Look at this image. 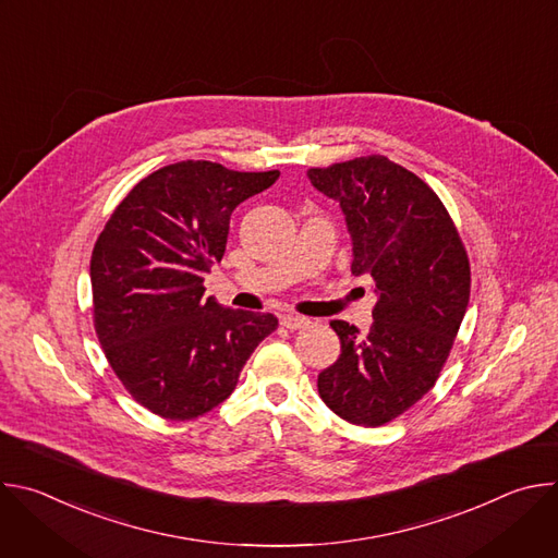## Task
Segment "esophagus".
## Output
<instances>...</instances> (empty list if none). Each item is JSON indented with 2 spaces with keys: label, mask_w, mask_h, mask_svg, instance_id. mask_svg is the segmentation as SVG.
<instances>
[{
  "label": "esophagus",
  "mask_w": 558,
  "mask_h": 558,
  "mask_svg": "<svg viewBox=\"0 0 558 558\" xmlns=\"http://www.w3.org/2000/svg\"><path fill=\"white\" fill-rule=\"evenodd\" d=\"M280 325L287 327V329H304L308 325V317L304 315H298V313H282L280 315Z\"/></svg>",
  "instance_id": "34e87169"
}]
</instances>
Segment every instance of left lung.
Listing matches in <instances>:
<instances>
[{
  "label": "left lung",
  "instance_id": "left-lung-1",
  "mask_svg": "<svg viewBox=\"0 0 558 558\" xmlns=\"http://www.w3.org/2000/svg\"><path fill=\"white\" fill-rule=\"evenodd\" d=\"M311 185L340 203L353 276L375 280L366 336L333 320L340 357L317 375L323 402L357 426H381L435 386L470 298V265L439 196L381 154L311 168Z\"/></svg>",
  "mask_w": 558,
  "mask_h": 558
}]
</instances>
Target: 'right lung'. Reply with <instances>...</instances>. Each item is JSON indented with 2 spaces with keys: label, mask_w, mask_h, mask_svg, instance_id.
I'll return each instance as SVG.
<instances>
[{
  "label": "right lung",
  "mask_w": 558,
  "mask_h": 558,
  "mask_svg": "<svg viewBox=\"0 0 558 558\" xmlns=\"http://www.w3.org/2000/svg\"><path fill=\"white\" fill-rule=\"evenodd\" d=\"M280 172L181 161L138 181L106 222L90 260L95 329L134 400L166 420L225 402L278 317L203 298L222 260L231 211Z\"/></svg>",
  "instance_id": "obj_1"
}]
</instances>
